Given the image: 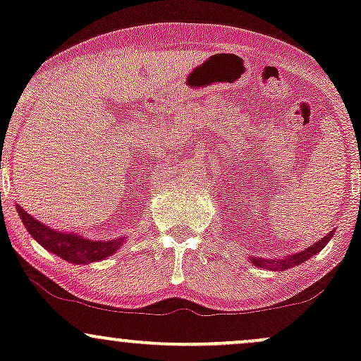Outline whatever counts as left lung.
<instances>
[{
	"label": "left lung",
	"mask_w": 361,
	"mask_h": 361,
	"mask_svg": "<svg viewBox=\"0 0 361 361\" xmlns=\"http://www.w3.org/2000/svg\"><path fill=\"white\" fill-rule=\"evenodd\" d=\"M333 233L334 230H331L329 233L326 235V237H322L321 240L315 242V244H312L310 247H307L305 250H300V252L293 254V256H286L283 259H262V257H250V261H252L254 266H257V268H262V269H269V271H285V269H290V268H295V266L302 264V262H305L307 259L315 256L317 252H321V250L326 247L327 242L333 238Z\"/></svg>",
	"instance_id": "obj_1"
}]
</instances>
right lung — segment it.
I'll return each instance as SVG.
<instances>
[{"mask_svg":"<svg viewBox=\"0 0 361 361\" xmlns=\"http://www.w3.org/2000/svg\"><path fill=\"white\" fill-rule=\"evenodd\" d=\"M17 212L22 218L23 225L28 233L39 242L44 249L51 250L52 254L59 256L68 262L75 264H87V262L102 261V259L112 256L121 245L124 238H116V240H90L78 233H66L59 230L49 228L34 216H30L25 209L17 204Z\"/></svg>","mask_w":361,"mask_h":361,"instance_id":"1","label":"right lung"}]
</instances>
